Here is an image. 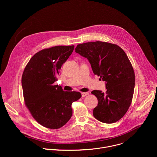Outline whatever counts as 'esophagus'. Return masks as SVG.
I'll return each instance as SVG.
<instances>
[{
    "instance_id": "34e87169",
    "label": "esophagus",
    "mask_w": 157,
    "mask_h": 157,
    "mask_svg": "<svg viewBox=\"0 0 157 157\" xmlns=\"http://www.w3.org/2000/svg\"><path fill=\"white\" fill-rule=\"evenodd\" d=\"M81 95H82V97H85V96L89 95V93H87V92H84V93H81Z\"/></svg>"
}]
</instances>
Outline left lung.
<instances>
[{"instance_id":"obj_1","label":"left lung","mask_w":157,"mask_h":157,"mask_svg":"<svg viewBox=\"0 0 157 157\" xmlns=\"http://www.w3.org/2000/svg\"><path fill=\"white\" fill-rule=\"evenodd\" d=\"M75 52L86 58L94 74L106 82L105 93L91 92L98 100L94 117L106 124L118 121L131 104L135 87V73L126 53L116 44L99 41L79 44Z\"/></svg>"}]
</instances>
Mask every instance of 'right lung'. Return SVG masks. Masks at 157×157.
Returning <instances> with one entry per match:
<instances>
[{
  "instance_id": "right-lung-1",
  "label": "right lung",
  "mask_w": 157,
  "mask_h": 157,
  "mask_svg": "<svg viewBox=\"0 0 157 157\" xmlns=\"http://www.w3.org/2000/svg\"><path fill=\"white\" fill-rule=\"evenodd\" d=\"M74 45L43 49L30 59L21 76L25 105L42 126L58 129L71 119V104L81 98L76 91H64L54 85L63 64L73 52Z\"/></svg>"
}]
</instances>
